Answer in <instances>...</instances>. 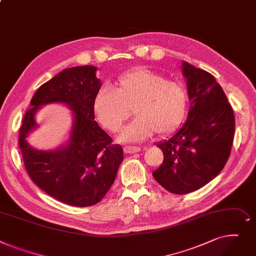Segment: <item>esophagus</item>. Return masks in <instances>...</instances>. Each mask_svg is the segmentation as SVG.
Returning <instances> with one entry per match:
<instances>
[{
  "mask_svg": "<svg viewBox=\"0 0 256 256\" xmlns=\"http://www.w3.org/2000/svg\"><path fill=\"white\" fill-rule=\"evenodd\" d=\"M142 150L140 146H126L124 148V153L126 154H133V153H138Z\"/></svg>",
  "mask_w": 256,
  "mask_h": 256,
  "instance_id": "1",
  "label": "esophagus"
}]
</instances>
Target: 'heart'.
I'll return each instance as SVG.
<instances>
[{
    "label": "heart",
    "mask_w": 256,
    "mask_h": 256,
    "mask_svg": "<svg viewBox=\"0 0 256 256\" xmlns=\"http://www.w3.org/2000/svg\"><path fill=\"white\" fill-rule=\"evenodd\" d=\"M187 101L186 90L181 84L140 68L120 76L116 88L102 86L95 97L94 114L103 128L116 132L132 108L136 116L123 129L118 140L138 142L156 131L159 134L174 131L185 116Z\"/></svg>",
    "instance_id": "1"
}]
</instances>
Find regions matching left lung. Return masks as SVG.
<instances>
[{"instance_id":"1","label":"left lung","mask_w":256,"mask_h":256,"mask_svg":"<svg viewBox=\"0 0 256 256\" xmlns=\"http://www.w3.org/2000/svg\"><path fill=\"white\" fill-rule=\"evenodd\" d=\"M191 102L186 123L172 138L157 144L163 162L153 172L156 181L174 194L198 190L217 176L230 155L234 114L211 73L183 63Z\"/></svg>"}]
</instances>
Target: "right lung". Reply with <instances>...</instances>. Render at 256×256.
Wrapping results in <instances>:
<instances>
[{"mask_svg":"<svg viewBox=\"0 0 256 256\" xmlns=\"http://www.w3.org/2000/svg\"><path fill=\"white\" fill-rule=\"evenodd\" d=\"M94 66L63 70L34 94L20 129L18 144L24 168L32 181L52 198L72 206L99 202L114 182L123 148L95 121L94 101L100 90ZM68 104L74 112L70 144L56 152H38L25 140L36 126L34 114L40 104Z\"/></svg>","mask_w":256,"mask_h":256,"instance_id":"obj_1","label":"right lung"}]
</instances>
